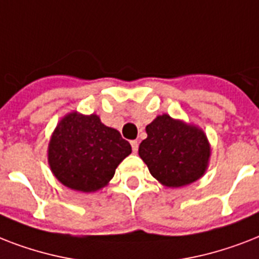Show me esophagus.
Returning a JSON list of instances; mask_svg holds the SVG:
<instances>
[{
    "label": "esophagus",
    "mask_w": 259,
    "mask_h": 259,
    "mask_svg": "<svg viewBox=\"0 0 259 259\" xmlns=\"http://www.w3.org/2000/svg\"><path fill=\"white\" fill-rule=\"evenodd\" d=\"M130 144H132V149H133L134 153H137V150H138V141H137V140H134V141H132Z\"/></svg>",
    "instance_id": "1"
}]
</instances>
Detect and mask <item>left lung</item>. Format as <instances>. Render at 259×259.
I'll use <instances>...</instances> for the list:
<instances>
[{
	"instance_id": "left-lung-1",
	"label": "left lung",
	"mask_w": 259,
	"mask_h": 259,
	"mask_svg": "<svg viewBox=\"0 0 259 259\" xmlns=\"http://www.w3.org/2000/svg\"><path fill=\"white\" fill-rule=\"evenodd\" d=\"M146 133L138 154L162 185L179 188L204 175L211 148L204 132L197 126L162 114L146 126Z\"/></svg>"
}]
</instances>
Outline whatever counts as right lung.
<instances>
[{"instance_id":"obj_1","label":"right lung","mask_w":259,"mask_h":259,"mask_svg":"<svg viewBox=\"0 0 259 259\" xmlns=\"http://www.w3.org/2000/svg\"><path fill=\"white\" fill-rule=\"evenodd\" d=\"M132 153L118 130L103 125L98 115L67 114L48 145V164L63 185L80 192L103 188L117 166Z\"/></svg>"}]
</instances>
